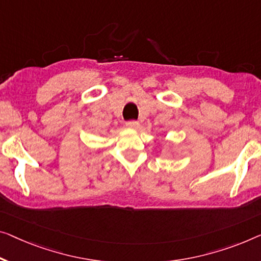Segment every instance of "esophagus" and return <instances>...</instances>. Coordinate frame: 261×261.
I'll use <instances>...</instances> for the list:
<instances>
[{
    "mask_svg": "<svg viewBox=\"0 0 261 261\" xmlns=\"http://www.w3.org/2000/svg\"><path fill=\"white\" fill-rule=\"evenodd\" d=\"M125 126L127 129H132V130H136L139 127V123L138 122H135V120H131V122H127L125 124Z\"/></svg>",
    "mask_w": 261,
    "mask_h": 261,
    "instance_id": "obj_1",
    "label": "esophagus"
}]
</instances>
